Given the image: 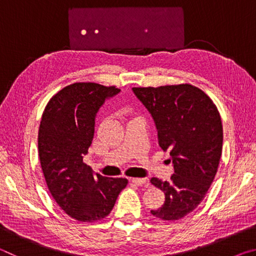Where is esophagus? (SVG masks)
Listing matches in <instances>:
<instances>
[{
  "mask_svg": "<svg viewBox=\"0 0 256 256\" xmlns=\"http://www.w3.org/2000/svg\"><path fill=\"white\" fill-rule=\"evenodd\" d=\"M131 180H132L133 184L138 185V186L146 185V178H132Z\"/></svg>",
  "mask_w": 256,
  "mask_h": 256,
  "instance_id": "34e87169",
  "label": "esophagus"
}]
</instances>
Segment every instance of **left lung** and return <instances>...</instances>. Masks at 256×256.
I'll return each instance as SVG.
<instances>
[{"mask_svg":"<svg viewBox=\"0 0 256 256\" xmlns=\"http://www.w3.org/2000/svg\"><path fill=\"white\" fill-rule=\"evenodd\" d=\"M154 120L158 144L170 151V180L152 177L164 203L151 210L156 218L177 220L200 204L214 180L222 150V123L210 97L192 84L132 88Z\"/></svg>","mask_w":256,"mask_h":256,"instance_id":"8db88e82","label":"left lung"}]
</instances>
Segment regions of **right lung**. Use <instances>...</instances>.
I'll return each instance as SVG.
<instances>
[{"label":"right lung","instance_id":"1","mask_svg":"<svg viewBox=\"0 0 256 256\" xmlns=\"http://www.w3.org/2000/svg\"><path fill=\"white\" fill-rule=\"evenodd\" d=\"M120 92L114 86L76 82L54 94L42 112L38 154L46 184L60 209L78 222L105 218L128 185L122 177L94 175L84 162L99 108Z\"/></svg>","mask_w":256,"mask_h":256}]
</instances>
